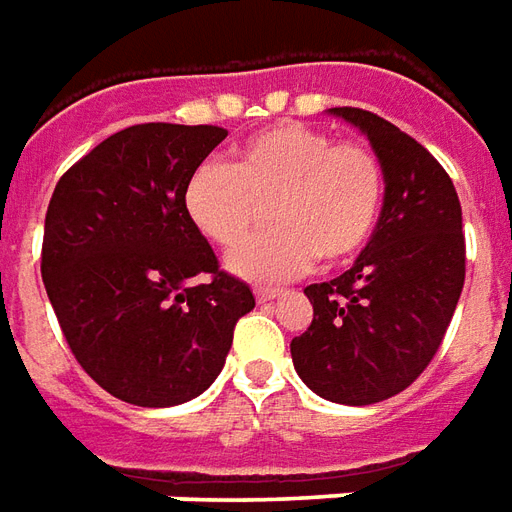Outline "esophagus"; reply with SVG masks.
I'll return each instance as SVG.
<instances>
[{
	"instance_id": "obj_1",
	"label": "esophagus",
	"mask_w": 512,
	"mask_h": 512,
	"mask_svg": "<svg viewBox=\"0 0 512 512\" xmlns=\"http://www.w3.org/2000/svg\"><path fill=\"white\" fill-rule=\"evenodd\" d=\"M282 293L279 288H255V299L260 301V304H266V301H274Z\"/></svg>"
}]
</instances>
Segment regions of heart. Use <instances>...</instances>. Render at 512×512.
I'll return each mask as SVG.
<instances>
[{
	"label": "heart",
	"mask_w": 512,
	"mask_h": 512,
	"mask_svg": "<svg viewBox=\"0 0 512 512\" xmlns=\"http://www.w3.org/2000/svg\"><path fill=\"white\" fill-rule=\"evenodd\" d=\"M271 213L268 233L230 255L235 274L279 282L323 263L354 260L376 233L384 167L365 142H334L304 123H279L235 147L233 164L191 172L183 208L211 244L235 249Z\"/></svg>",
	"instance_id": "obj_1"
}]
</instances>
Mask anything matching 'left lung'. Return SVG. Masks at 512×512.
<instances>
[{
    "label": "left lung",
    "instance_id": "1",
    "mask_svg": "<svg viewBox=\"0 0 512 512\" xmlns=\"http://www.w3.org/2000/svg\"><path fill=\"white\" fill-rule=\"evenodd\" d=\"M332 115L365 131L384 167L376 233L340 277L307 285V332L290 354L315 395L370 406L403 392L439 351L466 277L461 202L414 136L356 106Z\"/></svg>",
    "mask_w": 512,
    "mask_h": 512
}]
</instances>
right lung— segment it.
<instances>
[{"label": "right lung", "mask_w": 512, "mask_h": 512, "mask_svg": "<svg viewBox=\"0 0 512 512\" xmlns=\"http://www.w3.org/2000/svg\"><path fill=\"white\" fill-rule=\"evenodd\" d=\"M224 136L219 126L123 128L51 194L40 274L54 315L84 373L134 406L202 395L255 307L183 208L191 172Z\"/></svg>", "instance_id": "right-lung-1"}]
</instances>
